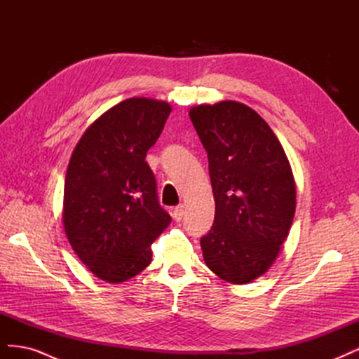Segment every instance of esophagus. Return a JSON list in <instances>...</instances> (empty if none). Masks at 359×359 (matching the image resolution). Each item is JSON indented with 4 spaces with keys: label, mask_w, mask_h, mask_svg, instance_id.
<instances>
[{
    "label": "esophagus",
    "mask_w": 359,
    "mask_h": 359,
    "mask_svg": "<svg viewBox=\"0 0 359 359\" xmlns=\"http://www.w3.org/2000/svg\"><path fill=\"white\" fill-rule=\"evenodd\" d=\"M182 215H184V205H180L175 210H173V219L180 222L182 219Z\"/></svg>",
    "instance_id": "34e87169"
}]
</instances>
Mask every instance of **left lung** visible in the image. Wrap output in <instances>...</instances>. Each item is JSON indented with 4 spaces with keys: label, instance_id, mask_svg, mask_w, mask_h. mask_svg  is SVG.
I'll list each match as a JSON object with an SVG mask.
<instances>
[{
    "label": "left lung",
    "instance_id": "1",
    "mask_svg": "<svg viewBox=\"0 0 359 359\" xmlns=\"http://www.w3.org/2000/svg\"><path fill=\"white\" fill-rule=\"evenodd\" d=\"M190 119L208 154L215 201L203 260L215 276L245 285L273 266L297 208L290 163L273 130L233 100L193 106Z\"/></svg>",
    "mask_w": 359,
    "mask_h": 359
}]
</instances>
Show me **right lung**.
<instances>
[{
    "label": "right lung",
    "instance_id": "right-lung-1",
    "mask_svg": "<svg viewBox=\"0 0 359 359\" xmlns=\"http://www.w3.org/2000/svg\"><path fill=\"white\" fill-rule=\"evenodd\" d=\"M172 112L168 102L132 97L85 130L66 173L62 226L81 262L107 283L149 264L151 244L170 224L145 161Z\"/></svg>",
    "mask_w": 359,
    "mask_h": 359
}]
</instances>
